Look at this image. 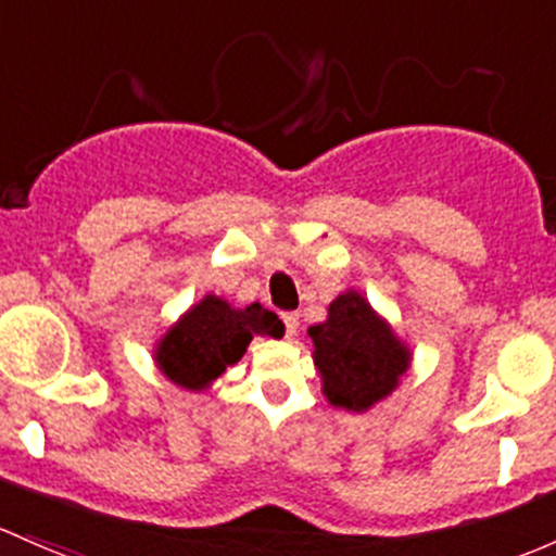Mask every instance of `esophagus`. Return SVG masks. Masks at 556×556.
<instances>
[{"label":"esophagus","instance_id":"esophagus-1","mask_svg":"<svg viewBox=\"0 0 556 556\" xmlns=\"http://www.w3.org/2000/svg\"><path fill=\"white\" fill-rule=\"evenodd\" d=\"M282 323H285V332H288V338H293L298 332V314L295 312L282 314Z\"/></svg>","mask_w":556,"mask_h":556}]
</instances>
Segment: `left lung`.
<instances>
[{"mask_svg": "<svg viewBox=\"0 0 556 556\" xmlns=\"http://www.w3.org/2000/svg\"><path fill=\"white\" fill-rule=\"evenodd\" d=\"M308 338L327 400L354 413L391 394L410 362L407 349L356 293L338 295L327 323L308 327Z\"/></svg>", "mask_w": 556, "mask_h": 556, "instance_id": "8db88e82", "label": "left lung"}]
</instances>
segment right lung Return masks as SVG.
I'll return each instance as SVG.
<instances>
[{
    "mask_svg": "<svg viewBox=\"0 0 556 556\" xmlns=\"http://www.w3.org/2000/svg\"><path fill=\"white\" fill-rule=\"evenodd\" d=\"M282 330L277 314L263 308L261 303L231 308L220 298L207 295L162 338L156 362L173 383L197 391L242 359L255 332L279 338Z\"/></svg>",
    "mask_w": 556,
    "mask_h": 556,
    "instance_id": "1",
    "label": "right lung"
}]
</instances>
